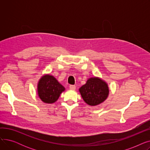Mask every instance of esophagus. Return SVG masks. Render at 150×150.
I'll use <instances>...</instances> for the list:
<instances>
[{"label":"esophagus","instance_id":"34e87169","mask_svg":"<svg viewBox=\"0 0 150 150\" xmlns=\"http://www.w3.org/2000/svg\"><path fill=\"white\" fill-rule=\"evenodd\" d=\"M69 88H70V89H72V90H75L76 86H75V85H70V86H69Z\"/></svg>","mask_w":150,"mask_h":150}]
</instances>
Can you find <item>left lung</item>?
Here are the masks:
<instances>
[{
    "instance_id": "1",
    "label": "left lung",
    "mask_w": 150,
    "mask_h": 150,
    "mask_svg": "<svg viewBox=\"0 0 150 150\" xmlns=\"http://www.w3.org/2000/svg\"><path fill=\"white\" fill-rule=\"evenodd\" d=\"M81 95L86 103L96 106L108 97L109 89L107 84L98 78H91L80 89Z\"/></svg>"
}]
</instances>
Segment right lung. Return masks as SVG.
Instances as JSON below:
<instances>
[{
    "instance_id": "right-lung-1",
    "label": "right lung",
    "mask_w": 150,
    "mask_h": 150,
    "mask_svg": "<svg viewBox=\"0 0 150 150\" xmlns=\"http://www.w3.org/2000/svg\"><path fill=\"white\" fill-rule=\"evenodd\" d=\"M64 89L53 76L49 75L41 78L38 88L39 97L46 103H53L56 101Z\"/></svg>"
}]
</instances>
